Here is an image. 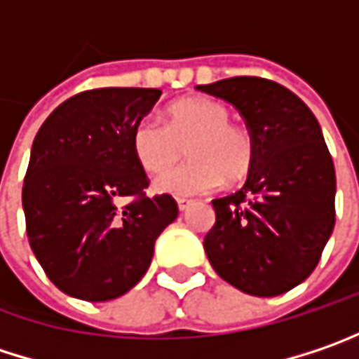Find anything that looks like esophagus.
<instances>
[{
  "instance_id": "1",
  "label": "esophagus",
  "mask_w": 359,
  "mask_h": 359,
  "mask_svg": "<svg viewBox=\"0 0 359 359\" xmlns=\"http://www.w3.org/2000/svg\"><path fill=\"white\" fill-rule=\"evenodd\" d=\"M177 205H179V211H187L191 205H193V201L189 199H177Z\"/></svg>"
}]
</instances>
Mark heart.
<instances>
[{"label":"heart","mask_w":359,"mask_h":359,"mask_svg":"<svg viewBox=\"0 0 359 359\" xmlns=\"http://www.w3.org/2000/svg\"><path fill=\"white\" fill-rule=\"evenodd\" d=\"M229 109L211 99H182L166 111V123L152 116L137 119L132 130V152L148 175H161L189 144L191 160L156 180L160 193L175 197L203 195L223 180H240L254 160L252 136L229 123Z\"/></svg>","instance_id":"b5f03b06"}]
</instances>
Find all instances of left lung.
I'll return each mask as SVG.
<instances>
[{"mask_svg": "<svg viewBox=\"0 0 359 359\" xmlns=\"http://www.w3.org/2000/svg\"><path fill=\"white\" fill-rule=\"evenodd\" d=\"M199 91L231 103L254 142L245 184L211 201L207 258L242 292L283 294L309 278L335 225V168L321 126L292 91L268 79L233 76Z\"/></svg>", "mask_w": 359, "mask_h": 359, "instance_id": "obj_1", "label": "left lung"}]
</instances>
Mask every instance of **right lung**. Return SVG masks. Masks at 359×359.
I'll return each instance as SVG.
<instances>
[{
	"mask_svg": "<svg viewBox=\"0 0 359 359\" xmlns=\"http://www.w3.org/2000/svg\"><path fill=\"white\" fill-rule=\"evenodd\" d=\"M160 95L140 87L85 91L60 103L34 137L22 189L26 231L46 276L69 297L103 303L126 294L179 215L170 195H144L148 177L130 142Z\"/></svg>",
	"mask_w": 359,
	"mask_h": 359,
	"instance_id": "right-lung-1",
	"label": "right lung"
}]
</instances>
